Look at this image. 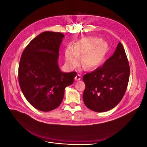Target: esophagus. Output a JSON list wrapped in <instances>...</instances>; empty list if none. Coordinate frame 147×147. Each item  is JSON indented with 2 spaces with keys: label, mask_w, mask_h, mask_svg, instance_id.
Returning a JSON list of instances; mask_svg holds the SVG:
<instances>
[{
  "label": "esophagus",
  "mask_w": 147,
  "mask_h": 147,
  "mask_svg": "<svg viewBox=\"0 0 147 147\" xmlns=\"http://www.w3.org/2000/svg\"><path fill=\"white\" fill-rule=\"evenodd\" d=\"M81 78H82L81 75H79V74L77 75H76V77H75V80H76V81H79V80H80Z\"/></svg>",
  "instance_id": "esophagus-1"
}]
</instances>
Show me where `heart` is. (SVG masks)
I'll return each mask as SVG.
<instances>
[{
    "instance_id": "b5f03b06",
    "label": "heart",
    "mask_w": 147,
    "mask_h": 147,
    "mask_svg": "<svg viewBox=\"0 0 147 147\" xmlns=\"http://www.w3.org/2000/svg\"><path fill=\"white\" fill-rule=\"evenodd\" d=\"M109 52V44L101 39L86 37L80 39L73 49L68 47L65 51L66 63L70 68L77 66L80 57H83L82 65L86 70L96 69L102 64Z\"/></svg>"
}]
</instances>
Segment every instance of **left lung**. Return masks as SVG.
I'll list each match as a JSON object with an SVG mask.
<instances>
[{
    "label": "left lung",
    "mask_w": 147,
    "mask_h": 147,
    "mask_svg": "<svg viewBox=\"0 0 147 147\" xmlns=\"http://www.w3.org/2000/svg\"><path fill=\"white\" fill-rule=\"evenodd\" d=\"M130 68L125 51L119 42L113 55L102 67L83 77V99L88 109L104 112L117 106L126 91Z\"/></svg>",
    "instance_id": "obj_1"
}]
</instances>
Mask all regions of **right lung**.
I'll use <instances>...</instances> for the list:
<instances>
[{"label": "right lung", "mask_w": 147, "mask_h": 147, "mask_svg": "<svg viewBox=\"0 0 147 147\" xmlns=\"http://www.w3.org/2000/svg\"><path fill=\"white\" fill-rule=\"evenodd\" d=\"M64 34L46 31L28 44L21 57L18 81L26 99L42 112L56 109L63 100L65 88L74 83L77 73L61 72L59 50Z\"/></svg>", "instance_id": "right-lung-1"}]
</instances>
